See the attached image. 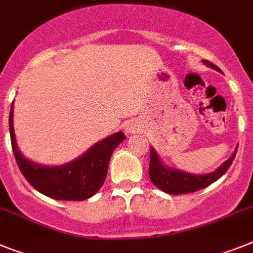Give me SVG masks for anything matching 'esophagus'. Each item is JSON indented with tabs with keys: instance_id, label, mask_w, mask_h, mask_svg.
<instances>
[{
	"instance_id": "34e87169",
	"label": "esophagus",
	"mask_w": 253,
	"mask_h": 253,
	"mask_svg": "<svg viewBox=\"0 0 253 253\" xmlns=\"http://www.w3.org/2000/svg\"><path fill=\"white\" fill-rule=\"evenodd\" d=\"M139 125H137V122H135V121L127 122L126 125H125V131H126L127 133H135L136 131H139Z\"/></svg>"
}]
</instances>
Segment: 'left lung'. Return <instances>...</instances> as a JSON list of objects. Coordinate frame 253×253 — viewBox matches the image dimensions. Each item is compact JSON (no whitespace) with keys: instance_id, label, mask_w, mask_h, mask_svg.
<instances>
[{"instance_id":"obj_1","label":"left lung","mask_w":253,"mask_h":253,"mask_svg":"<svg viewBox=\"0 0 253 253\" xmlns=\"http://www.w3.org/2000/svg\"><path fill=\"white\" fill-rule=\"evenodd\" d=\"M203 64L207 67L212 68L217 72H221V69L212 64L211 61L203 60ZM238 149V148H237ZM237 149L231 154L228 161H225L221 166L215 169L213 172L205 173V175H194V173H189L181 169H173L161 161V157L157 153V150L150 146V165H149V177L152 182L157 188L163 190L165 193L169 194H185V193H193L197 190L206 188V186L211 185L212 182H215L224 175L230 165L234 161V157L237 154Z\"/></svg>"}]
</instances>
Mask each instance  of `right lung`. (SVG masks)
Wrapping results in <instances>:
<instances>
[{
  "mask_svg": "<svg viewBox=\"0 0 253 253\" xmlns=\"http://www.w3.org/2000/svg\"><path fill=\"white\" fill-rule=\"evenodd\" d=\"M14 103L10 109L8 127L15 159L19 169L36 190L58 201H84L101 188L105 181L109 159L114 149L126 139L122 131L105 137L78 158L60 166H44L23 156L14 132Z\"/></svg>",
  "mask_w": 253,
  "mask_h": 253,
  "instance_id": "1",
  "label": "right lung"
}]
</instances>
